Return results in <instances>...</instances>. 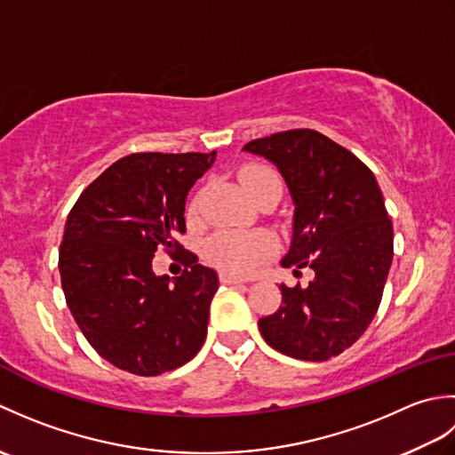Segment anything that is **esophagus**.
I'll return each mask as SVG.
<instances>
[{
  "instance_id": "34e87169",
  "label": "esophagus",
  "mask_w": 455,
  "mask_h": 455,
  "mask_svg": "<svg viewBox=\"0 0 455 455\" xmlns=\"http://www.w3.org/2000/svg\"><path fill=\"white\" fill-rule=\"evenodd\" d=\"M219 279H220V283H225V285H243V283H246V279L230 275V274H220Z\"/></svg>"
}]
</instances>
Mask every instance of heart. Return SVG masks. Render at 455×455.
<instances>
[{"instance_id":"heart-1","label":"heart","mask_w":455,"mask_h":455,"mask_svg":"<svg viewBox=\"0 0 455 455\" xmlns=\"http://www.w3.org/2000/svg\"><path fill=\"white\" fill-rule=\"evenodd\" d=\"M243 188L254 201L264 197L267 191L282 189V180L277 173L262 166V164H250L240 172ZM196 209V203L191 211ZM205 256L209 262L225 272L236 275H252L266 262H269L279 250V243L274 233L269 230H236V228H220L212 233L205 243Z\"/></svg>"}]
</instances>
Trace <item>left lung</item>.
I'll list each match as a JSON object with an SVG mask.
<instances>
[{
    "instance_id": "8db88e82",
    "label": "left lung",
    "mask_w": 455,
    "mask_h": 455,
    "mask_svg": "<svg viewBox=\"0 0 455 455\" xmlns=\"http://www.w3.org/2000/svg\"><path fill=\"white\" fill-rule=\"evenodd\" d=\"M272 160L295 201L285 267H311L307 287L282 285V305L258 321L264 340L285 355L324 362L342 354L379 308L393 259V222L373 172L313 129L250 140Z\"/></svg>"
}]
</instances>
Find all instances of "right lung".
I'll list each match as a JSON object with an SVG mask.
<instances>
[{"label":"right lung","instance_id":"right-lung-1","mask_svg":"<svg viewBox=\"0 0 455 455\" xmlns=\"http://www.w3.org/2000/svg\"><path fill=\"white\" fill-rule=\"evenodd\" d=\"M215 154H131L95 178L68 215L58 254L66 303L93 350L123 371H172L205 342L219 277L176 238L186 233L188 193ZM158 247L182 254L176 286L151 272Z\"/></svg>","mask_w":455,"mask_h":455}]
</instances>
